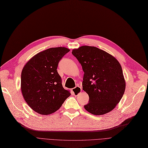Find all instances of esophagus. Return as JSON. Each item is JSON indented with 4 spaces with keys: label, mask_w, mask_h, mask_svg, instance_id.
Masks as SVG:
<instances>
[{
    "label": "esophagus",
    "mask_w": 148,
    "mask_h": 148,
    "mask_svg": "<svg viewBox=\"0 0 148 148\" xmlns=\"http://www.w3.org/2000/svg\"><path fill=\"white\" fill-rule=\"evenodd\" d=\"M82 91V88L80 86H76L75 88L72 89L73 94L75 96H77Z\"/></svg>",
    "instance_id": "34e87169"
}]
</instances>
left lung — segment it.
<instances>
[{
    "instance_id": "1",
    "label": "left lung",
    "mask_w": 148,
    "mask_h": 148,
    "mask_svg": "<svg viewBox=\"0 0 148 148\" xmlns=\"http://www.w3.org/2000/svg\"><path fill=\"white\" fill-rule=\"evenodd\" d=\"M72 54L84 71L83 89L89 95L84 106L88 112L101 115L110 112L121 101L125 89L119 62L108 53L95 47L84 45Z\"/></svg>"
}]
</instances>
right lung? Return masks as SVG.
I'll return each mask as SVG.
<instances>
[{
	"instance_id": "obj_1",
	"label": "right lung",
	"mask_w": 148,
	"mask_h": 148,
	"mask_svg": "<svg viewBox=\"0 0 148 148\" xmlns=\"http://www.w3.org/2000/svg\"><path fill=\"white\" fill-rule=\"evenodd\" d=\"M69 51L65 47L47 49L31 58L23 68L21 89L33 110L47 115L57 111L71 94L62 84L58 73L59 61Z\"/></svg>"
}]
</instances>
